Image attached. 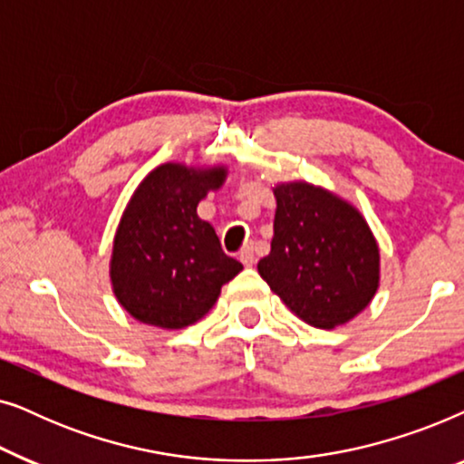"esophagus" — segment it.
<instances>
[{"mask_svg": "<svg viewBox=\"0 0 464 464\" xmlns=\"http://www.w3.org/2000/svg\"><path fill=\"white\" fill-rule=\"evenodd\" d=\"M238 259L243 262L245 266H253L256 264V253H253V245H245L243 251L238 253Z\"/></svg>", "mask_w": 464, "mask_h": 464, "instance_id": "obj_1", "label": "esophagus"}]
</instances>
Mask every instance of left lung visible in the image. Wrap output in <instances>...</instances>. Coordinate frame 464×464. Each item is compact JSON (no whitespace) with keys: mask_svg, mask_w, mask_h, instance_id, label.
<instances>
[{"mask_svg":"<svg viewBox=\"0 0 464 464\" xmlns=\"http://www.w3.org/2000/svg\"><path fill=\"white\" fill-rule=\"evenodd\" d=\"M275 196V238L259 259V276L308 325H344L378 289L370 226L357 208L310 183H283Z\"/></svg>","mask_w":464,"mask_h":464,"instance_id":"8db88e82","label":"left lung"}]
</instances>
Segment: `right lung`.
Listing matches in <instances>:
<instances>
[{
  "label": "right lung",
  "mask_w": 464,
  "mask_h": 464,
  "mask_svg": "<svg viewBox=\"0 0 464 464\" xmlns=\"http://www.w3.org/2000/svg\"><path fill=\"white\" fill-rule=\"evenodd\" d=\"M226 169L162 164L141 181L113 238L111 285L126 313L145 325L181 329L202 319L243 264L226 256L196 207Z\"/></svg>",
  "instance_id": "right-lung-1"
}]
</instances>
